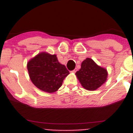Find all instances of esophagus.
<instances>
[{"label":"esophagus","mask_w":133,"mask_h":133,"mask_svg":"<svg viewBox=\"0 0 133 133\" xmlns=\"http://www.w3.org/2000/svg\"><path fill=\"white\" fill-rule=\"evenodd\" d=\"M77 71V69H75L73 70H72V72H76Z\"/></svg>","instance_id":"obj_1"}]
</instances>
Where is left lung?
I'll list each match as a JSON object with an SVG mask.
<instances>
[{"label":"left lung","mask_w":133,"mask_h":133,"mask_svg":"<svg viewBox=\"0 0 133 133\" xmlns=\"http://www.w3.org/2000/svg\"><path fill=\"white\" fill-rule=\"evenodd\" d=\"M76 75L83 87L88 90H95L105 83L108 73L106 69L97 65L93 60L87 58Z\"/></svg>","instance_id":"8db88e82"}]
</instances>
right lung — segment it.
<instances>
[{"mask_svg": "<svg viewBox=\"0 0 133 133\" xmlns=\"http://www.w3.org/2000/svg\"><path fill=\"white\" fill-rule=\"evenodd\" d=\"M30 80L36 87L44 92H56L69 74L64 64L58 62L56 55L38 54L27 63Z\"/></svg>", "mask_w": 133, "mask_h": 133, "instance_id": "add662e5", "label": "right lung"}]
</instances>
